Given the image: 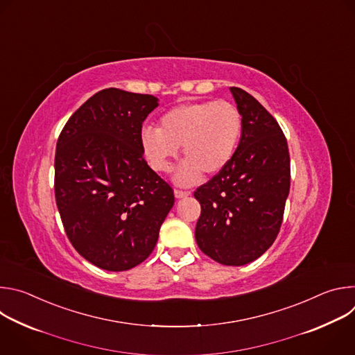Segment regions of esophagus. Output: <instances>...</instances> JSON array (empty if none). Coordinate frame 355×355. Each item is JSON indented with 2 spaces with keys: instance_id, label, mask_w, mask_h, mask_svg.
<instances>
[{
  "instance_id": "34e87169",
  "label": "esophagus",
  "mask_w": 355,
  "mask_h": 355,
  "mask_svg": "<svg viewBox=\"0 0 355 355\" xmlns=\"http://www.w3.org/2000/svg\"><path fill=\"white\" fill-rule=\"evenodd\" d=\"M191 192L189 191H182V189H174V195L175 198H184V196H188Z\"/></svg>"
}]
</instances>
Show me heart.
Here are the masks:
<instances>
[{
    "label": "heart",
    "mask_w": 355,
    "mask_h": 355,
    "mask_svg": "<svg viewBox=\"0 0 355 355\" xmlns=\"http://www.w3.org/2000/svg\"><path fill=\"white\" fill-rule=\"evenodd\" d=\"M243 118L229 101H199L167 111L159 128L140 132L141 150L151 168L168 173L182 147L184 163L175 177L189 185L205 175L219 173L234 155L241 136Z\"/></svg>",
    "instance_id": "1"
}]
</instances>
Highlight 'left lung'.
Masks as SVG:
<instances>
[{
	"mask_svg": "<svg viewBox=\"0 0 355 355\" xmlns=\"http://www.w3.org/2000/svg\"><path fill=\"white\" fill-rule=\"evenodd\" d=\"M243 118L233 157L193 192L200 204L198 247L223 266L257 260L275 241L291 185L286 137L275 118L241 88H230Z\"/></svg>",
	"mask_w": 355,
	"mask_h": 355,
	"instance_id": "left-lung-1",
	"label": "left lung"
}]
</instances>
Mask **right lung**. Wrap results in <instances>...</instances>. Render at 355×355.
<instances>
[{
    "instance_id": "obj_1",
    "label": "right lung",
    "mask_w": 355,
    "mask_h": 355,
    "mask_svg": "<svg viewBox=\"0 0 355 355\" xmlns=\"http://www.w3.org/2000/svg\"><path fill=\"white\" fill-rule=\"evenodd\" d=\"M157 98L96 92L70 116L56 146L55 195L66 234L87 261L126 271L156 247L174 191L143 157L141 125Z\"/></svg>"
}]
</instances>
